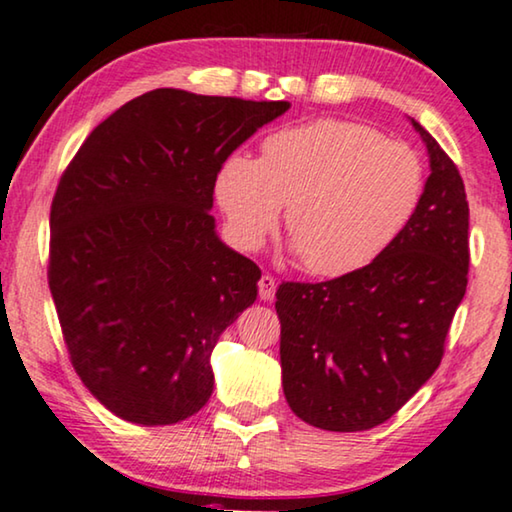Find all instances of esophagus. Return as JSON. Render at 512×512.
Masks as SVG:
<instances>
[{
  "mask_svg": "<svg viewBox=\"0 0 512 512\" xmlns=\"http://www.w3.org/2000/svg\"><path fill=\"white\" fill-rule=\"evenodd\" d=\"M274 293H277V279L272 274H263L261 281H258V298L272 300Z\"/></svg>",
  "mask_w": 512,
  "mask_h": 512,
  "instance_id": "obj_1",
  "label": "esophagus"
}]
</instances>
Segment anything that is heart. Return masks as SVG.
<instances>
[{
	"label": "heart",
	"instance_id": "obj_1",
	"mask_svg": "<svg viewBox=\"0 0 512 512\" xmlns=\"http://www.w3.org/2000/svg\"><path fill=\"white\" fill-rule=\"evenodd\" d=\"M425 194L418 152L367 124L316 120L263 140L261 159L231 154L214 196L235 242L256 249L286 207L291 247L305 268L342 277L376 261Z\"/></svg>",
	"mask_w": 512,
	"mask_h": 512
}]
</instances>
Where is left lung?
Wrapping results in <instances>:
<instances>
[{"instance_id":"left-lung-1","label":"left lung","mask_w":512,"mask_h":512,"mask_svg":"<svg viewBox=\"0 0 512 512\" xmlns=\"http://www.w3.org/2000/svg\"><path fill=\"white\" fill-rule=\"evenodd\" d=\"M425 140V194L409 224L365 268L318 284L284 281L281 383L300 420L328 432L372 429L441 365L469 274V201L453 159Z\"/></svg>"}]
</instances>
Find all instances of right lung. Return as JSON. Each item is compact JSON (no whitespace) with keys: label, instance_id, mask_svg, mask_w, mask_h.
<instances>
[{"label":"right lung","instance_id":"add662e5","mask_svg":"<svg viewBox=\"0 0 512 512\" xmlns=\"http://www.w3.org/2000/svg\"><path fill=\"white\" fill-rule=\"evenodd\" d=\"M288 108L161 87L115 110L66 166L48 286L73 369L122 420L173 425L210 399L212 348L261 279L214 231V180Z\"/></svg>","mask_w":512,"mask_h":512}]
</instances>
